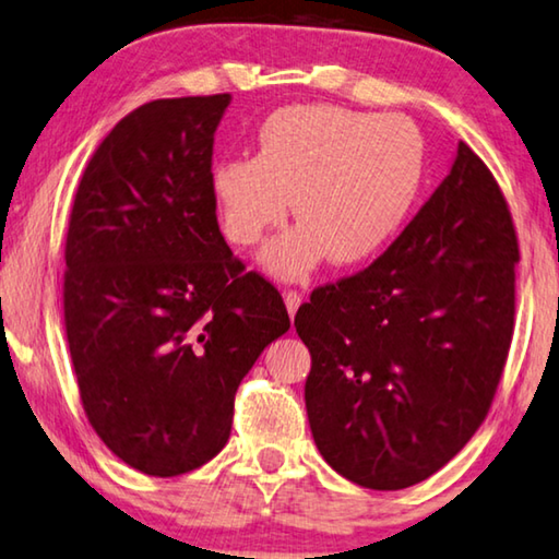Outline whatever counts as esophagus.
<instances>
[{
    "label": "esophagus",
    "mask_w": 559,
    "mask_h": 559,
    "mask_svg": "<svg viewBox=\"0 0 559 559\" xmlns=\"http://www.w3.org/2000/svg\"><path fill=\"white\" fill-rule=\"evenodd\" d=\"M283 300H286V308H288V316L294 318L296 316V311L300 308V294H296V290H286V294H283Z\"/></svg>",
    "instance_id": "1"
}]
</instances>
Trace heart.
<instances>
[{
    "label": "heart",
    "instance_id": "1",
    "mask_svg": "<svg viewBox=\"0 0 559 559\" xmlns=\"http://www.w3.org/2000/svg\"><path fill=\"white\" fill-rule=\"evenodd\" d=\"M255 156H231L211 168L221 228L248 248L288 216L300 224L263 248L273 276L298 281L328 255L338 265L368 261L411 211L423 181L425 144L397 114L335 104H290L255 131Z\"/></svg>",
    "mask_w": 559,
    "mask_h": 559
}]
</instances>
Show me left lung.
<instances>
[{
  "mask_svg": "<svg viewBox=\"0 0 559 559\" xmlns=\"http://www.w3.org/2000/svg\"><path fill=\"white\" fill-rule=\"evenodd\" d=\"M518 261L500 186L460 141L395 243L298 308L308 423L335 473L403 490L465 448L508 358Z\"/></svg>",
  "mask_w": 559,
  "mask_h": 559,
  "instance_id": "obj_1",
  "label": "left lung"
}]
</instances>
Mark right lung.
Here are the masks:
<instances>
[{
  "mask_svg": "<svg viewBox=\"0 0 559 559\" xmlns=\"http://www.w3.org/2000/svg\"><path fill=\"white\" fill-rule=\"evenodd\" d=\"M228 104L183 96L123 117L69 218L64 323L86 418L154 477L221 453L238 385L290 328L278 290L243 271L218 228L211 156Z\"/></svg>",
  "mask_w": 559,
  "mask_h": 559,
  "instance_id": "right-lung-1",
  "label": "right lung"
}]
</instances>
